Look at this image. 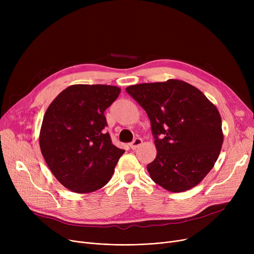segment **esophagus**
I'll list each match as a JSON object with an SVG mask.
<instances>
[{
  "label": "esophagus",
  "instance_id": "esophagus-1",
  "mask_svg": "<svg viewBox=\"0 0 254 254\" xmlns=\"http://www.w3.org/2000/svg\"><path fill=\"white\" fill-rule=\"evenodd\" d=\"M143 143V141H142V139L141 138H136L134 141H132L130 144H129V147L132 149V150H135V149H137L139 146L141 145Z\"/></svg>",
  "mask_w": 254,
  "mask_h": 254
}]
</instances>
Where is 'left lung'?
I'll use <instances>...</instances> for the list:
<instances>
[{
  "label": "left lung",
  "instance_id": "obj_1",
  "mask_svg": "<svg viewBox=\"0 0 254 254\" xmlns=\"http://www.w3.org/2000/svg\"><path fill=\"white\" fill-rule=\"evenodd\" d=\"M126 90L150 119L157 151L147 166L151 179L172 192L194 188L221 150V117L215 105L196 87L176 79Z\"/></svg>",
  "mask_w": 254,
  "mask_h": 254
}]
</instances>
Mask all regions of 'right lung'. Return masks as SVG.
<instances>
[{"instance_id":"right-lung-1","label":"right lung","mask_w":254,"mask_h":254,"mask_svg":"<svg viewBox=\"0 0 254 254\" xmlns=\"http://www.w3.org/2000/svg\"><path fill=\"white\" fill-rule=\"evenodd\" d=\"M120 88L104 84H75L64 89L47 108L40 148L55 177L65 189L88 193L111 179L124 153L112 144L105 110Z\"/></svg>"}]
</instances>
